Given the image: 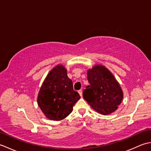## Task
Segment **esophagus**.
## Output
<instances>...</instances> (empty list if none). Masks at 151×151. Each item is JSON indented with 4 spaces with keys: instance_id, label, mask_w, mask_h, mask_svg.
<instances>
[{
    "instance_id": "obj_1",
    "label": "esophagus",
    "mask_w": 151,
    "mask_h": 151,
    "mask_svg": "<svg viewBox=\"0 0 151 151\" xmlns=\"http://www.w3.org/2000/svg\"><path fill=\"white\" fill-rule=\"evenodd\" d=\"M78 93L80 94V95H81V97H82V91L81 90V89H80V90H78Z\"/></svg>"
}]
</instances>
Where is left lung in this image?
<instances>
[{
  "instance_id": "8db88e82",
  "label": "left lung",
  "mask_w": 151,
  "mask_h": 151,
  "mask_svg": "<svg viewBox=\"0 0 151 151\" xmlns=\"http://www.w3.org/2000/svg\"><path fill=\"white\" fill-rule=\"evenodd\" d=\"M89 85L83 91V97L99 114L108 115L117 109L123 91L113 75L102 65H95L87 73Z\"/></svg>"
}]
</instances>
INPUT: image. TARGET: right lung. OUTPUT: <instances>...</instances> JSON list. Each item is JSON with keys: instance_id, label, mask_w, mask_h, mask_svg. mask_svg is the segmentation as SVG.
<instances>
[{"instance_id": "add662e5", "label": "right lung", "mask_w": 151, "mask_h": 151, "mask_svg": "<svg viewBox=\"0 0 151 151\" xmlns=\"http://www.w3.org/2000/svg\"><path fill=\"white\" fill-rule=\"evenodd\" d=\"M80 98L65 67L60 65L47 75L38 94L37 104L47 118L60 121L71 113Z\"/></svg>"}]
</instances>
